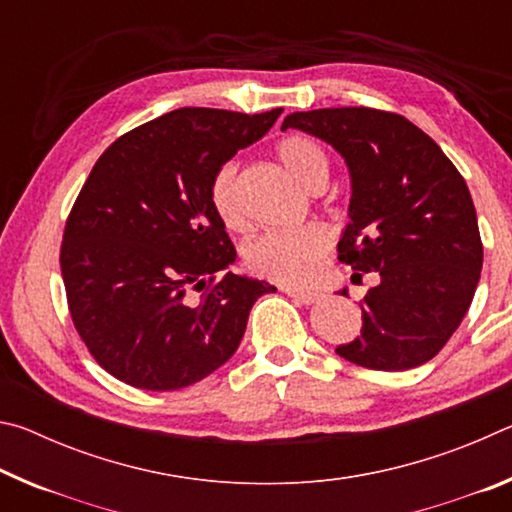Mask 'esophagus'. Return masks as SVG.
Instances as JSON below:
<instances>
[{
  "instance_id": "obj_1",
  "label": "esophagus",
  "mask_w": 512,
  "mask_h": 512,
  "mask_svg": "<svg viewBox=\"0 0 512 512\" xmlns=\"http://www.w3.org/2000/svg\"><path fill=\"white\" fill-rule=\"evenodd\" d=\"M282 291L287 293V296H291L293 300L302 302V305H311V302H316L320 298L314 291H302V289H293V287H282Z\"/></svg>"
}]
</instances>
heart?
<instances>
[{
    "label": "heart",
    "instance_id": "obj_1",
    "mask_svg": "<svg viewBox=\"0 0 512 512\" xmlns=\"http://www.w3.org/2000/svg\"><path fill=\"white\" fill-rule=\"evenodd\" d=\"M277 155L296 183L314 192L327 185L329 160L323 146L305 135L284 137ZM210 203L214 214L228 230H241L246 225V210L241 201L239 171L235 162L223 164L212 178ZM329 253V237L325 230L309 225L298 230H275L250 241L244 250L246 266L255 275L282 284H309L323 271Z\"/></svg>",
    "mask_w": 512,
    "mask_h": 512
}]
</instances>
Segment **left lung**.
<instances>
[{
    "label": "left lung",
    "mask_w": 512,
    "mask_h": 512,
    "mask_svg": "<svg viewBox=\"0 0 512 512\" xmlns=\"http://www.w3.org/2000/svg\"><path fill=\"white\" fill-rule=\"evenodd\" d=\"M350 171V223L339 259L379 275L361 305V336L336 354L372 370H411L461 325L481 277L483 246L465 180L443 149L402 115L372 108L293 112ZM348 289L341 291L345 296Z\"/></svg>",
    "instance_id": "obj_1"
}]
</instances>
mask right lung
<instances>
[{
	"label": "right lung",
	"mask_w": 512,
	"mask_h": 512,
	"mask_svg": "<svg viewBox=\"0 0 512 512\" xmlns=\"http://www.w3.org/2000/svg\"><path fill=\"white\" fill-rule=\"evenodd\" d=\"M280 112L173 110L121 135L92 167L60 271L76 332L112 377L178 391L237 352L250 309L275 287L228 271L237 250L210 187Z\"/></svg>",
	"instance_id": "right-lung-1"
}]
</instances>
